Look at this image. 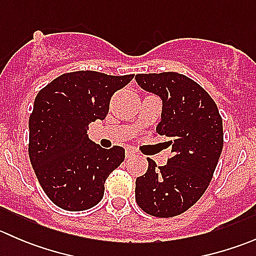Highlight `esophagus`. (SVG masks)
Wrapping results in <instances>:
<instances>
[{
	"label": "esophagus",
	"instance_id": "34e87169",
	"mask_svg": "<svg viewBox=\"0 0 256 256\" xmlns=\"http://www.w3.org/2000/svg\"><path fill=\"white\" fill-rule=\"evenodd\" d=\"M135 156H136V152L135 151H132V150H130V148L126 150V158L131 160V158H134V157H135Z\"/></svg>",
	"mask_w": 256,
	"mask_h": 256
}]
</instances>
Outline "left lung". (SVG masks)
Returning <instances> with one entry per match:
<instances>
[{
    "label": "left lung",
    "instance_id": "obj_1",
    "mask_svg": "<svg viewBox=\"0 0 256 256\" xmlns=\"http://www.w3.org/2000/svg\"><path fill=\"white\" fill-rule=\"evenodd\" d=\"M136 82L162 98L156 132L174 154L164 166L147 158L146 174L136 178V203L150 216L171 218L192 207L208 188L223 150V120L210 95L183 74H138Z\"/></svg>",
    "mask_w": 256,
    "mask_h": 256
}]
</instances>
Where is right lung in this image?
Segmentation results:
<instances>
[{"label": "right lung", "mask_w": 256, "mask_h": 256, "mask_svg": "<svg viewBox=\"0 0 256 256\" xmlns=\"http://www.w3.org/2000/svg\"><path fill=\"white\" fill-rule=\"evenodd\" d=\"M134 74L94 70L64 73L38 92L30 116V154L40 187L66 210H85L102 200L105 180L125 160V150H106L88 138L89 124L104 120L112 96Z\"/></svg>", "instance_id": "add662e5"}]
</instances>
